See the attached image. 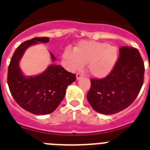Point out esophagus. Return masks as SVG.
<instances>
[{"mask_svg":"<svg viewBox=\"0 0 150 150\" xmlns=\"http://www.w3.org/2000/svg\"><path fill=\"white\" fill-rule=\"evenodd\" d=\"M83 76V74H81V73H77V74H76V79H81Z\"/></svg>","mask_w":150,"mask_h":150,"instance_id":"1","label":"esophagus"}]
</instances>
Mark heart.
I'll return each mask as SVG.
<instances>
[{
    "mask_svg": "<svg viewBox=\"0 0 150 150\" xmlns=\"http://www.w3.org/2000/svg\"><path fill=\"white\" fill-rule=\"evenodd\" d=\"M67 68L71 71L81 70L88 63V71L95 78L108 76L118 61V50L104 42L81 41L74 50L66 49L62 55Z\"/></svg>",
    "mask_w": 150,
    "mask_h": 150,
    "instance_id": "1",
    "label": "heart"
}]
</instances>
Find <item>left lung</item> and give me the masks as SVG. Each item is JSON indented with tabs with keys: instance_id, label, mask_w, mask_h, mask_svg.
<instances>
[{
	"instance_id": "left-lung-1",
	"label": "left lung",
	"mask_w": 150,
	"mask_h": 150,
	"mask_svg": "<svg viewBox=\"0 0 150 150\" xmlns=\"http://www.w3.org/2000/svg\"><path fill=\"white\" fill-rule=\"evenodd\" d=\"M144 64L137 49L122 46L112 72L103 79H91L87 99L96 112L115 114L129 107L144 83Z\"/></svg>"
}]
</instances>
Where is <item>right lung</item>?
I'll use <instances>...</instances> for the list:
<instances>
[{
	"mask_svg": "<svg viewBox=\"0 0 150 150\" xmlns=\"http://www.w3.org/2000/svg\"><path fill=\"white\" fill-rule=\"evenodd\" d=\"M49 38H34L19 45L8 67L7 83L10 93L24 110L36 115L53 112L65 96L69 85L76 80V75L63 67L50 64L42 74L25 76L19 67V61L29 46L38 43H48ZM52 62L56 60L52 53Z\"/></svg>",
	"mask_w": 150,
	"mask_h": 150,
	"instance_id": "1",
	"label": "right lung"
}]
</instances>
